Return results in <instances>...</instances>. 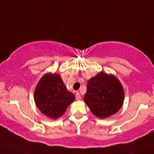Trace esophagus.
Masks as SVG:
<instances>
[{"label": "esophagus", "instance_id": "34e87169", "mask_svg": "<svg viewBox=\"0 0 154 154\" xmlns=\"http://www.w3.org/2000/svg\"><path fill=\"white\" fill-rule=\"evenodd\" d=\"M75 98H76V100H81V94H80L79 92H76L75 94Z\"/></svg>", "mask_w": 154, "mask_h": 154}]
</instances>
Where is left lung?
<instances>
[{
    "mask_svg": "<svg viewBox=\"0 0 154 154\" xmlns=\"http://www.w3.org/2000/svg\"><path fill=\"white\" fill-rule=\"evenodd\" d=\"M123 100V88L115 76L101 72L89 79L84 100L96 116L106 118L115 114Z\"/></svg>",
    "mask_w": 154,
    "mask_h": 154,
    "instance_id": "1",
    "label": "left lung"
}]
</instances>
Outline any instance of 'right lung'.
Masks as SVG:
<instances>
[{
  "instance_id": "obj_1",
  "label": "right lung",
  "mask_w": 154,
  "mask_h": 154,
  "mask_svg": "<svg viewBox=\"0 0 154 154\" xmlns=\"http://www.w3.org/2000/svg\"><path fill=\"white\" fill-rule=\"evenodd\" d=\"M75 100L67 91L58 74H46L41 79L35 91V100L41 112L51 119L60 117Z\"/></svg>"
}]
</instances>
